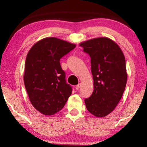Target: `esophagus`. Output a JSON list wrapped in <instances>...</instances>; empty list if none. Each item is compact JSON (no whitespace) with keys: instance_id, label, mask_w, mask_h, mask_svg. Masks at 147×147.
Segmentation results:
<instances>
[{"instance_id":"34e87169","label":"esophagus","mask_w":147,"mask_h":147,"mask_svg":"<svg viewBox=\"0 0 147 147\" xmlns=\"http://www.w3.org/2000/svg\"><path fill=\"white\" fill-rule=\"evenodd\" d=\"M80 87H81V84H78V85L77 86H76V87H75V88H76V90H78V89L80 88Z\"/></svg>"}]
</instances>
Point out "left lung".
Masks as SVG:
<instances>
[{"mask_svg": "<svg viewBox=\"0 0 147 147\" xmlns=\"http://www.w3.org/2000/svg\"><path fill=\"white\" fill-rule=\"evenodd\" d=\"M91 58L94 90L84 100L86 108L93 115H108L122 98L127 82L124 54L115 42L97 38L80 43Z\"/></svg>", "mask_w": 147, "mask_h": 147, "instance_id": "8db88e82", "label": "left lung"}]
</instances>
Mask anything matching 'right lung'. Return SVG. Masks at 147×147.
<instances>
[{
  "label": "right lung",
  "mask_w": 147,
  "mask_h": 147,
  "mask_svg": "<svg viewBox=\"0 0 147 147\" xmlns=\"http://www.w3.org/2000/svg\"><path fill=\"white\" fill-rule=\"evenodd\" d=\"M75 47V44L51 37L35 43L27 54L24 86L32 106L45 115L60 111L72 93L59 60Z\"/></svg>",
  "instance_id": "right-lung-1"
}]
</instances>
